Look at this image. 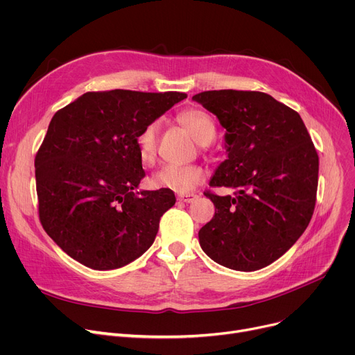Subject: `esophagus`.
I'll return each mask as SVG.
<instances>
[{"label": "esophagus", "mask_w": 355, "mask_h": 355, "mask_svg": "<svg viewBox=\"0 0 355 355\" xmlns=\"http://www.w3.org/2000/svg\"><path fill=\"white\" fill-rule=\"evenodd\" d=\"M198 197L196 194H178V200L184 201V202H193L196 201Z\"/></svg>", "instance_id": "34e87169"}]
</instances>
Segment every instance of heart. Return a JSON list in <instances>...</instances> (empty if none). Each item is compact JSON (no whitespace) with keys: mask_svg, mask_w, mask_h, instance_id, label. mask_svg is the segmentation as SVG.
I'll use <instances>...</instances> for the list:
<instances>
[{"mask_svg":"<svg viewBox=\"0 0 355 355\" xmlns=\"http://www.w3.org/2000/svg\"><path fill=\"white\" fill-rule=\"evenodd\" d=\"M178 121L200 145H207L216 135V125L213 119L202 110H185L178 116ZM158 129L159 122L153 121L146 126H144L135 138L138 155L144 164H151L155 158ZM202 180L204 171L198 165L166 164L151 175V178H149V185H151L153 189H166L175 193L185 194L194 190L197 185L202 182Z\"/></svg>","mask_w":355,"mask_h":355,"instance_id":"obj_1","label":"heart"}]
</instances>
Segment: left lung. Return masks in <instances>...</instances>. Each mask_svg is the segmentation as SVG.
<instances>
[{"instance_id": "obj_1", "label": "left lung", "mask_w": 355, "mask_h": 355, "mask_svg": "<svg viewBox=\"0 0 355 355\" xmlns=\"http://www.w3.org/2000/svg\"><path fill=\"white\" fill-rule=\"evenodd\" d=\"M226 129L227 159L210 180L233 196L207 193L214 217L200 246L229 269L253 272L285 254L308 227L320 158L300 114L268 93L209 90L193 96Z\"/></svg>"}]
</instances>
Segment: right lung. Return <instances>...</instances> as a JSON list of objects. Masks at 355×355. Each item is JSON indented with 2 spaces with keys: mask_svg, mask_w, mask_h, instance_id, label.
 Returning <instances> with one entry per match:
<instances>
[{
  "mask_svg": "<svg viewBox=\"0 0 355 355\" xmlns=\"http://www.w3.org/2000/svg\"><path fill=\"white\" fill-rule=\"evenodd\" d=\"M185 93L87 92L55 112L35 155L43 229L64 253L95 269L134 262L154 243L171 190H138L135 138Z\"/></svg>",
  "mask_w": 355,
  "mask_h": 355,
  "instance_id": "add662e5",
  "label": "right lung"
}]
</instances>
